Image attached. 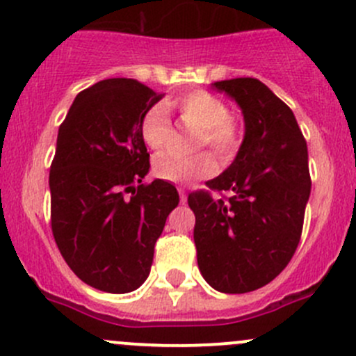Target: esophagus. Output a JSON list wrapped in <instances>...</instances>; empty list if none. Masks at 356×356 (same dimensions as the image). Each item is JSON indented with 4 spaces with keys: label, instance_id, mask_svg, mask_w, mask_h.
Returning a JSON list of instances; mask_svg holds the SVG:
<instances>
[{
    "label": "esophagus",
    "instance_id": "1",
    "mask_svg": "<svg viewBox=\"0 0 356 356\" xmlns=\"http://www.w3.org/2000/svg\"><path fill=\"white\" fill-rule=\"evenodd\" d=\"M179 195H181V203H182V204L188 203V195H186L184 188H179Z\"/></svg>",
    "mask_w": 356,
    "mask_h": 356
}]
</instances>
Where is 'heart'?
Wrapping results in <instances>:
<instances>
[{"instance_id":"b5f03b06","label":"heart","mask_w":356,"mask_h":356,"mask_svg":"<svg viewBox=\"0 0 356 356\" xmlns=\"http://www.w3.org/2000/svg\"><path fill=\"white\" fill-rule=\"evenodd\" d=\"M177 110L181 120L191 131L198 132L196 148H208L217 155L222 163L234 158L239 149L241 134L236 122L229 117V106L224 99L207 91H195L177 99H168L145 113L141 120V138L152 152H161L172 136V125L167 110ZM217 170V161L210 153H198L191 158L170 155L158 156L153 163V174L158 179L189 184Z\"/></svg>"}]
</instances>
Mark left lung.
I'll return each mask as SVG.
<instances>
[{"label": "left lung", "mask_w": 356, "mask_h": 356, "mask_svg": "<svg viewBox=\"0 0 356 356\" xmlns=\"http://www.w3.org/2000/svg\"><path fill=\"white\" fill-rule=\"evenodd\" d=\"M238 103L245 138L234 161L210 189L196 191L195 245L204 281L220 293H250L274 281L296 251L310 198L307 141L294 113L264 82L251 77L213 82Z\"/></svg>", "instance_id": "8db88e82"}]
</instances>
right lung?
Wrapping results in <instances>:
<instances>
[{
  "instance_id": "obj_1",
  "label": "right lung",
  "mask_w": 356,
  "mask_h": 356,
  "mask_svg": "<svg viewBox=\"0 0 356 356\" xmlns=\"http://www.w3.org/2000/svg\"><path fill=\"white\" fill-rule=\"evenodd\" d=\"M165 95L134 79H106L75 96L49 168L51 229L86 284L124 294L148 279L155 243L179 204L174 184L149 172L141 120Z\"/></svg>"
}]
</instances>
